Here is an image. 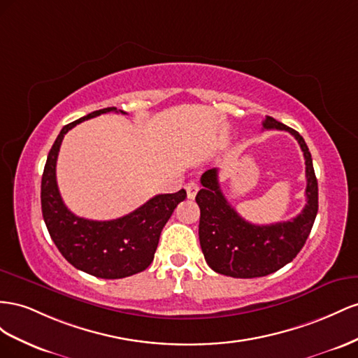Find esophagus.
<instances>
[{
	"label": "esophagus",
	"instance_id": "esophagus-1",
	"mask_svg": "<svg viewBox=\"0 0 358 358\" xmlns=\"http://www.w3.org/2000/svg\"><path fill=\"white\" fill-rule=\"evenodd\" d=\"M198 190H199V186H198V182L196 181H189L187 185H186V192H187V198H190V199H193L196 196V193H198Z\"/></svg>",
	"mask_w": 358,
	"mask_h": 358
}]
</instances>
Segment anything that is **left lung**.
<instances>
[{"mask_svg": "<svg viewBox=\"0 0 358 358\" xmlns=\"http://www.w3.org/2000/svg\"><path fill=\"white\" fill-rule=\"evenodd\" d=\"M262 126L267 130L289 131L299 141L306 160V206L292 220L253 224L244 220L223 196L217 169L202 173V189L196 195L202 253L211 270L238 279L262 278L291 262L303 249L318 213V181L303 136L273 117H265Z\"/></svg>", "mask_w": 358, "mask_h": 358, "instance_id": "left-lung-1", "label": "left lung"}]
</instances>
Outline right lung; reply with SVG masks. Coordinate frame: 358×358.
<instances>
[{"label": "right lung", "instance_id": "right-lung-1", "mask_svg": "<svg viewBox=\"0 0 358 358\" xmlns=\"http://www.w3.org/2000/svg\"><path fill=\"white\" fill-rule=\"evenodd\" d=\"M106 112L118 110L117 108L94 110L61 129L48 155L40 198L49 236L75 268L100 279H122L144 271L152 262L160 232L178 203L186 199V190L156 195L127 216L114 220L101 222L75 216L64 206L58 190L55 173L58 151L70 129Z\"/></svg>", "mask_w": 358, "mask_h": 358}]
</instances>
